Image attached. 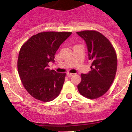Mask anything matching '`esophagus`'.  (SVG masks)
I'll return each instance as SVG.
<instances>
[{
  "mask_svg": "<svg viewBox=\"0 0 132 132\" xmlns=\"http://www.w3.org/2000/svg\"><path fill=\"white\" fill-rule=\"evenodd\" d=\"M67 75L69 77H71L72 76H73V73H67Z\"/></svg>",
  "mask_w": 132,
  "mask_h": 132,
  "instance_id": "34e87169",
  "label": "esophagus"
}]
</instances>
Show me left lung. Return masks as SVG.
Listing matches in <instances>:
<instances>
[{
	"instance_id": "left-lung-1",
	"label": "left lung",
	"mask_w": 132,
	"mask_h": 132,
	"mask_svg": "<svg viewBox=\"0 0 132 132\" xmlns=\"http://www.w3.org/2000/svg\"><path fill=\"white\" fill-rule=\"evenodd\" d=\"M85 40L91 71L81 74L77 88L80 94L94 99L105 94L112 84L117 69V56L110 41L98 31L93 30L77 32Z\"/></svg>"
}]
</instances>
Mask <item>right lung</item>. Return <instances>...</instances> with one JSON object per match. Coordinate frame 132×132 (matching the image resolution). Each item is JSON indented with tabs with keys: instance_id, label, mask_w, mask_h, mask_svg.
I'll list each match as a JSON object with an SVG mask.
<instances>
[{
	"instance_id": "obj_1",
	"label": "right lung",
	"mask_w": 132,
	"mask_h": 132,
	"mask_svg": "<svg viewBox=\"0 0 132 132\" xmlns=\"http://www.w3.org/2000/svg\"><path fill=\"white\" fill-rule=\"evenodd\" d=\"M71 34L41 32L31 36L21 47L18 74L24 88L34 98L50 102L59 96L66 74L50 70L48 63L54 62L56 52Z\"/></svg>"
}]
</instances>
